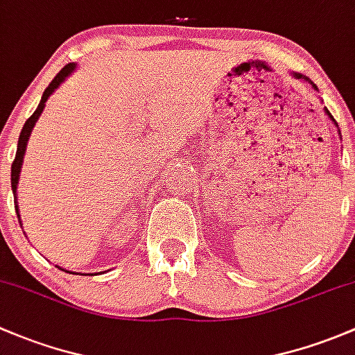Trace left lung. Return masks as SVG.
I'll list each match as a JSON object with an SVG mask.
<instances>
[{"label": "left lung", "instance_id": "obj_1", "mask_svg": "<svg viewBox=\"0 0 355 355\" xmlns=\"http://www.w3.org/2000/svg\"><path fill=\"white\" fill-rule=\"evenodd\" d=\"M292 75H294V78H297V80H299V78H304V80H306V82H309V83H311V85L314 87V90H318V89H316V85H314V83L311 82V80H309V78H306V76H304V75H301V73H292ZM327 114H328V118H330V119H331V121H334V123H335L334 116H331V114H330V112H328V109H327ZM335 124H337V123H335Z\"/></svg>", "mask_w": 355, "mask_h": 355}]
</instances>
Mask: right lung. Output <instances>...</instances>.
Wrapping results in <instances>:
<instances>
[{
  "label": "right lung",
  "instance_id": "right-lung-1",
  "mask_svg": "<svg viewBox=\"0 0 355 355\" xmlns=\"http://www.w3.org/2000/svg\"><path fill=\"white\" fill-rule=\"evenodd\" d=\"M76 64L75 63H68L67 67L61 69L60 73H58L56 76L53 78V82L49 83V87H47L46 90H44L42 94V98L41 102H39L37 109L34 111V114L31 116V118L27 119L24 124V128H21V133L20 137H18V147H17V155H15V160L12 164V189H13V198H15V210H17V217H18V222H20V227H21V220H20V214H18V202H17V184H18V178H20V171H21V162H24V155H25V150H27V141L28 138H31V133L32 130H34L35 123H37L39 116L42 114L44 107H46V101L49 98L51 94L54 92V90L58 89V87L61 85V83L64 82V80L68 78L69 75H71L73 71H75ZM25 234V232H24Z\"/></svg>",
  "mask_w": 355,
  "mask_h": 355
}]
</instances>
